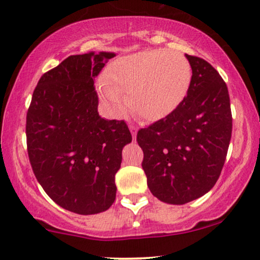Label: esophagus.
<instances>
[{"mask_svg": "<svg viewBox=\"0 0 260 260\" xmlns=\"http://www.w3.org/2000/svg\"><path fill=\"white\" fill-rule=\"evenodd\" d=\"M129 129L131 131V135H133V138L134 141H136V135H137V127L135 125H130Z\"/></svg>", "mask_w": 260, "mask_h": 260, "instance_id": "34e87169", "label": "esophagus"}]
</instances>
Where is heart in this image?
I'll return each mask as SVG.
<instances>
[{
	"mask_svg": "<svg viewBox=\"0 0 260 260\" xmlns=\"http://www.w3.org/2000/svg\"><path fill=\"white\" fill-rule=\"evenodd\" d=\"M191 66L182 53L166 49L143 51L119 58L106 71L99 93L115 116L131 106L148 120L170 115L186 97Z\"/></svg>",
	"mask_w": 260,
	"mask_h": 260,
	"instance_id": "heart-1",
	"label": "heart"
}]
</instances>
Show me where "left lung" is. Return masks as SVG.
Masks as SVG:
<instances>
[{"label":"left lung","mask_w":260,"mask_h":260,"mask_svg":"<svg viewBox=\"0 0 260 260\" xmlns=\"http://www.w3.org/2000/svg\"><path fill=\"white\" fill-rule=\"evenodd\" d=\"M186 58L193 74L182 103L137 134L149 189L170 205L187 204L214 187L232 135L226 83L206 60Z\"/></svg>","instance_id":"1"}]
</instances>
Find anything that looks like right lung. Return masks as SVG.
<instances>
[{"mask_svg":"<svg viewBox=\"0 0 260 260\" xmlns=\"http://www.w3.org/2000/svg\"><path fill=\"white\" fill-rule=\"evenodd\" d=\"M113 56H69L40 78L27 112L35 177L56 205L81 215L102 213L115 202L122 150L133 141L124 120L102 118L97 110L93 80Z\"/></svg>","mask_w":260,"mask_h":260,"instance_id":"obj_1","label":"right lung"}]
</instances>
